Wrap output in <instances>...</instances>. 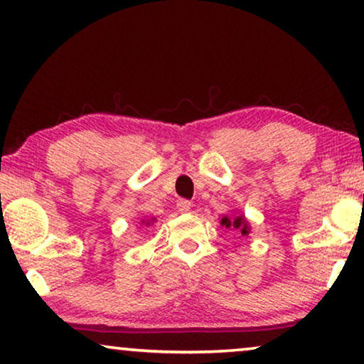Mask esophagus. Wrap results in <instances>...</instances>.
I'll return each mask as SVG.
<instances>
[{
    "mask_svg": "<svg viewBox=\"0 0 364 364\" xmlns=\"http://www.w3.org/2000/svg\"><path fill=\"white\" fill-rule=\"evenodd\" d=\"M176 206H178V209H180L181 213H188L189 209H191V201H188V199H178L176 201Z\"/></svg>",
    "mask_w": 364,
    "mask_h": 364,
    "instance_id": "obj_1",
    "label": "esophagus"
}]
</instances>
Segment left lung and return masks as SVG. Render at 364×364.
<instances>
[{
  "label": "left lung",
  "instance_id": "left-lung-1",
  "mask_svg": "<svg viewBox=\"0 0 364 364\" xmlns=\"http://www.w3.org/2000/svg\"><path fill=\"white\" fill-rule=\"evenodd\" d=\"M221 226L226 229H234V231H239L242 235H247L250 231L247 219H245L242 214H239V216H231V218L223 216Z\"/></svg>",
  "mask_w": 364,
  "mask_h": 364
}]
</instances>
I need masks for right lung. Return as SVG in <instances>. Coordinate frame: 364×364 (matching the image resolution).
<instances>
[{"instance_id": "1", "label": "right lung", "mask_w": 364, "mask_h": 364, "mask_svg": "<svg viewBox=\"0 0 364 364\" xmlns=\"http://www.w3.org/2000/svg\"><path fill=\"white\" fill-rule=\"evenodd\" d=\"M153 221H155V219H151V221H150V219H148V221H141V224H143V226H150Z\"/></svg>"}]
</instances>
